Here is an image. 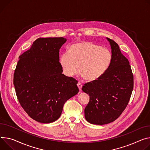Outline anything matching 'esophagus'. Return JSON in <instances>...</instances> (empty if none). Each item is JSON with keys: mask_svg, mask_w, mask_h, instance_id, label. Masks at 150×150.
Returning a JSON list of instances; mask_svg holds the SVG:
<instances>
[{"mask_svg": "<svg viewBox=\"0 0 150 150\" xmlns=\"http://www.w3.org/2000/svg\"><path fill=\"white\" fill-rule=\"evenodd\" d=\"M77 86H78L79 90L81 91V89H82V87H83V84H81V83H78V84H77Z\"/></svg>", "mask_w": 150, "mask_h": 150, "instance_id": "obj_1", "label": "esophagus"}]
</instances>
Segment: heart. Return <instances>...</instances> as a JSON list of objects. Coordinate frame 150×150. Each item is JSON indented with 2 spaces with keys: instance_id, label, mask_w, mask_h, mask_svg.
<instances>
[{
  "instance_id": "obj_1",
  "label": "heart",
  "mask_w": 150,
  "mask_h": 150,
  "mask_svg": "<svg viewBox=\"0 0 150 150\" xmlns=\"http://www.w3.org/2000/svg\"><path fill=\"white\" fill-rule=\"evenodd\" d=\"M112 61V54L106 48L90 42L72 45L68 52L61 54L59 63L64 75H75L79 68V75L90 82L100 78L107 71Z\"/></svg>"
}]
</instances>
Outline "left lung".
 Masks as SVG:
<instances>
[{
	"label": "left lung",
	"instance_id": "left-lung-1",
	"mask_svg": "<svg viewBox=\"0 0 150 150\" xmlns=\"http://www.w3.org/2000/svg\"><path fill=\"white\" fill-rule=\"evenodd\" d=\"M106 39L111 48V63L100 78L85 84L82 88L90 96L84 110L85 118L90 123L98 125L110 123L121 114L133 88V76L129 60L115 41Z\"/></svg>",
	"mask_w": 150,
	"mask_h": 150
}]
</instances>
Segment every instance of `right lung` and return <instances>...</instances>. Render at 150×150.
Here are the masks:
<instances>
[{"instance_id": "1", "label": "right lung", "mask_w": 150, "mask_h": 150, "mask_svg": "<svg viewBox=\"0 0 150 150\" xmlns=\"http://www.w3.org/2000/svg\"><path fill=\"white\" fill-rule=\"evenodd\" d=\"M66 42L62 37L37 39L20 56L13 74L21 106L42 123L56 121L64 103L79 91L78 81L63 74L59 63V50Z\"/></svg>"}]
</instances>
